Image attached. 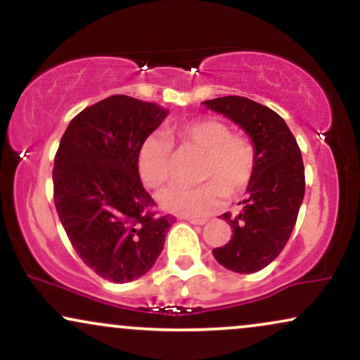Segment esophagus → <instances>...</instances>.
I'll return each instance as SVG.
<instances>
[{"label":"esophagus","instance_id":"1","mask_svg":"<svg viewBox=\"0 0 360 360\" xmlns=\"http://www.w3.org/2000/svg\"><path fill=\"white\" fill-rule=\"evenodd\" d=\"M183 220L189 221V223H191V225H205V223H206L205 218H191V217H183Z\"/></svg>","mask_w":360,"mask_h":360}]
</instances>
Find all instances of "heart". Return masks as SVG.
Here are the masks:
<instances>
[{
  "mask_svg": "<svg viewBox=\"0 0 360 360\" xmlns=\"http://www.w3.org/2000/svg\"><path fill=\"white\" fill-rule=\"evenodd\" d=\"M166 136L179 143L183 150L201 154L196 177L206 183L194 188L171 186L164 189L157 196L164 210L181 217L201 218L214 212L223 196L233 198L245 191L257 164V150L247 135L233 134L223 120L205 117L169 127ZM167 139L164 135H148L140 146L139 172L148 188H160L172 176L174 154Z\"/></svg>",
  "mask_w": 360,
  "mask_h": 360,
  "instance_id": "1",
  "label": "heart"
}]
</instances>
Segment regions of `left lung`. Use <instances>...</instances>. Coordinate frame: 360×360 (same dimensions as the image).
Returning a JSON list of instances; mask_svg holds the SVG:
<instances>
[{
	"instance_id": "left-lung-1",
	"label": "left lung",
	"mask_w": 360,
	"mask_h": 360,
	"mask_svg": "<svg viewBox=\"0 0 360 360\" xmlns=\"http://www.w3.org/2000/svg\"><path fill=\"white\" fill-rule=\"evenodd\" d=\"M203 105L242 127L257 150L247 198L238 203L242 212L233 218L221 214L232 226V238L213 249L223 267L252 274L269 266L291 237L304 196L303 157L286 122L267 106L243 96L214 98Z\"/></svg>"
}]
</instances>
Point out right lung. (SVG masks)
I'll list each match as a JSON object with an SVG mask.
<instances>
[{
    "label": "right lung",
    "instance_id": "right-lung-1",
    "mask_svg": "<svg viewBox=\"0 0 360 360\" xmlns=\"http://www.w3.org/2000/svg\"><path fill=\"white\" fill-rule=\"evenodd\" d=\"M167 117L155 103L115 94L76 115L53 160V201L74 250L111 283L152 269L164 249L171 214L139 176V150Z\"/></svg>",
    "mask_w": 360,
    "mask_h": 360
}]
</instances>
